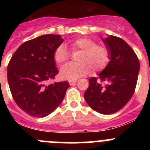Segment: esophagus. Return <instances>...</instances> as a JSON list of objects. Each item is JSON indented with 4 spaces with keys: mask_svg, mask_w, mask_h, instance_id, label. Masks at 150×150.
<instances>
[{
    "mask_svg": "<svg viewBox=\"0 0 150 150\" xmlns=\"http://www.w3.org/2000/svg\"><path fill=\"white\" fill-rule=\"evenodd\" d=\"M77 81H69V85H73L75 83H76Z\"/></svg>",
    "mask_w": 150,
    "mask_h": 150,
    "instance_id": "1",
    "label": "esophagus"
}]
</instances>
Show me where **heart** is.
I'll list each match as a JSON object with an SVG mask.
<instances>
[{
    "mask_svg": "<svg viewBox=\"0 0 150 150\" xmlns=\"http://www.w3.org/2000/svg\"><path fill=\"white\" fill-rule=\"evenodd\" d=\"M72 53L81 51L77 58L78 64H69L62 69L60 76L65 80H76L92 72L103 70L110 61V51L104 45H97L96 40L88 38H79L70 43ZM70 54L64 44L59 45L54 53V60L62 65L69 60Z\"/></svg>",
    "mask_w": 150,
    "mask_h": 150,
    "instance_id": "obj_1",
    "label": "heart"
}]
</instances>
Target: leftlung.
I'll list each match as a JSON object with an SVG mask.
<instances>
[{
	"mask_svg": "<svg viewBox=\"0 0 150 150\" xmlns=\"http://www.w3.org/2000/svg\"><path fill=\"white\" fill-rule=\"evenodd\" d=\"M102 40L110 51V61L99 76L89 79L84 98L95 111L110 115L123 108L134 95L140 64L125 40L113 35Z\"/></svg>",
	"mask_w": 150,
	"mask_h": 150,
	"instance_id": "8db88e82",
	"label": "left lung"
}]
</instances>
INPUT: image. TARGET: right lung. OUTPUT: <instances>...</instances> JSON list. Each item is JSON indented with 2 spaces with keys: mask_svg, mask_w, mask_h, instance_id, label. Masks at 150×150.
<instances>
[{
  "mask_svg": "<svg viewBox=\"0 0 150 150\" xmlns=\"http://www.w3.org/2000/svg\"><path fill=\"white\" fill-rule=\"evenodd\" d=\"M61 35H44L22 43L10 59L7 78L18 107L30 116L43 117L62 103L69 85L67 81L48 84L59 73L54 60Z\"/></svg>",
  "mask_w": 150,
  "mask_h": 150,
  "instance_id": "add662e5",
  "label": "right lung"
}]
</instances>
